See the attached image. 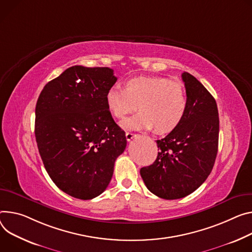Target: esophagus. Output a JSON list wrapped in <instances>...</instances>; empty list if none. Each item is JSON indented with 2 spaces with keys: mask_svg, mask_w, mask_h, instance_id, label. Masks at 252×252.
Wrapping results in <instances>:
<instances>
[{
  "mask_svg": "<svg viewBox=\"0 0 252 252\" xmlns=\"http://www.w3.org/2000/svg\"><path fill=\"white\" fill-rule=\"evenodd\" d=\"M135 135H136V134L133 133V132H131V131H126V140H127L128 142L131 141Z\"/></svg>",
  "mask_w": 252,
  "mask_h": 252,
  "instance_id": "esophagus-1",
  "label": "esophagus"
}]
</instances>
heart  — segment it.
Masks as SVG:
<instances>
[{
	"label": "heart",
	"instance_id": "b5f03b06",
	"mask_svg": "<svg viewBox=\"0 0 252 252\" xmlns=\"http://www.w3.org/2000/svg\"><path fill=\"white\" fill-rule=\"evenodd\" d=\"M106 106L114 118L125 119L141 110L135 117L123 122L127 129H152L158 133L175 130L184 120L188 97L180 83L159 76H138L128 79L125 88L111 87L105 94Z\"/></svg>",
	"mask_w": 252,
	"mask_h": 252
}]
</instances>
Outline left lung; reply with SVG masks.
<instances>
[{
  "instance_id": "1",
  "label": "left lung",
  "mask_w": 252,
  "mask_h": 252,
  "mask_svg": "<svg viewBox=\"0 0 252 252\" xmlns=\"http://www.w3.org/2000/svg\"><path fill=\"white\" fill-rule=\"evenodd\" d=\"M188 108L182 124L158 140L156 161L141 169L147 188L174 200L197 190L210 175L218 151L219 117L214 97L188 72L182 73Z\"/></svg>"
}]
</instances>
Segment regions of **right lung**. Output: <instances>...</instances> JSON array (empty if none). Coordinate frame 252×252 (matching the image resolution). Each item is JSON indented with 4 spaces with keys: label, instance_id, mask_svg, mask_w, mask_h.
Instances as JSON below:
<instances>
[{
    "label": "right lung",
    "instance_id": "1",
    "mask_svg": "<svg viewBox=\"0 0 252 252\" xmlns=\"http://www.w3.org/2000/svg\"><path fill=\"white\" fill-rule=\"evenodd\" d=\"M118 78L108 67L67 68L44 86L35 109V136L49 177L64 193L94 199L108 186L126 132L106 106Z\"/></svg>",
    "mask_w": 252,
    "mask_h": 252
}]
</instances>
